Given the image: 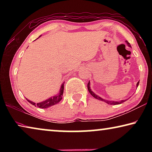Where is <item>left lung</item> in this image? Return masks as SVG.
Segmentation results:
<instances>
[{"mask_svg":"<svg viewBox=\"0 0 152 152\" xmlns=\"http://www.w3.org/2000/svg\"><path fill=\"white\" fill-rule=\"evenodd\" d=\"M126 43H127V45L129 46V47H130V48L132 47V46H131V45H130V43H129L127 41H126ZM139 83H140V81L137 82V85H136V87H137V86H139ZM90 85H91V82H90V81H89L88 82V91L90 92V94H91L92 96H93L94 98H95V99H96L99 100V101L105 102H106V103L109 104H113V105L120 104L123 103V102H125L126 101H127V100L129 99H125V100H121V101H109V100H105L104 99H102V98H101V96H99V95H97V94H95L93 91H92V90L91 88V86H90Z\"/></svg>","mask_w":152,"mask_h":152,"instance_id":"left-lung-1","label":"left lung"}]
</instances>
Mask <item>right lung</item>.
I'll return each mask as SVG.
<instances>
[{
	"label": "right lung",
	"mask_w": 152,
	"mask_h": 152,
	"mask_svg": "<svg viewBox=\"0 0 152 152\" xmlns=\"http://www.w3.org/2000/svg\"><path fill=\"white\" fill-rule=\"evenodd\" d=\"M40 37L41 36H39V37ZM64 83H65V82H63V83L61 84L60 88V90H59V92L58 93H57V94H56L55 96H53L52 97L49 98L48 99H46L45 101L38 102V103H35V102L26 99L27 101L29 102V103H31L33 105H35V107L37 106L39 108H40V109H46V108H48L50 107L53 106V105L58 104V102H60L61 99H62L64 89Z\"/></svg>",
	"instance_id": "1"
}]
</instances>
